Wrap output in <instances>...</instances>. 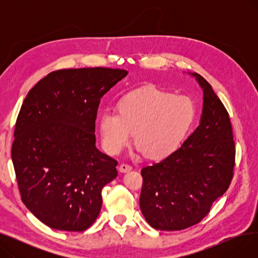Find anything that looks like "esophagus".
<instances>
[{
    "instance_id": "obj_1",
    "label": "esophagus",
    "mask_w": 258,
    "mask_h": 258,
    "mask_svg": "<svg viewBox=\"0 0 258 258\" xmlns=\"http://www.w3.org/2000/svg\"><path fill=\"white\" fill-rule=\"evenodd\" d=\"M132 169H133V167L131 165H128V164H125V163L120 164V166H119V171L120 172H127V171H130Z\"/></svg>"
}]
</instances>
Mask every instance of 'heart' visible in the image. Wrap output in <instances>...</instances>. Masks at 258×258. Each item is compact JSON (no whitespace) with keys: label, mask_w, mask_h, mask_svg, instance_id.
Listing matches in <instances>:
<instances>
[{"label":"heart","mask_w":258,"mask_h":258,"mask_svg":"<svg viewBox=\"0 0 258 258\" xmlns=\"http://www.w3.org/2000/svg\"><path fill=\"white\" fill-rule=\"evenodd\" d=\"M196 118L190 98L155 87L128 93L117 103V112L98 116V128L105 150L117 155L133 139L138 150L151 160H162L177 152Z\"/></svg>","instance_id":"obj_1"}]
</instances>
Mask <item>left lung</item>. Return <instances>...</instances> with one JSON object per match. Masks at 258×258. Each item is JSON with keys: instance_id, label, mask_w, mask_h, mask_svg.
Listing matches in <instances>:
<instances>
[{"instance_id": "left-lung-1", "label": "left lung", "mask_w": 258, "mask_h": 258, "mask_svg": "<svg viewBox=\"0 0 258 258\" xmlns=\"http://www.w3.org/2000/svg\"><path fill=\"white\" fill-rule=\"evenodd\" d=\"M190 75L204 95L200 125L177 152L141 169L140 208L147 223L162 231L200 223L233 178L235 144L229 114L208 81Z\"/></svg>"}]
</instances>
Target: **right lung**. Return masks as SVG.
Instances as JSON below:
<instances>
[{"label":"right lung","instance_id":"add662e5","mask_svg":"<svg viewBox=\"0 0 258 258\" xmlns=\"http://www.w3.org/2000/svg\"><path fill=\"white\" fill-rule=\"evenodd\" d=\"M127 71L110 68L49 73L19 113L11 158L22 201L48 227L80 232L99 215L118 162L95 145L100 99Z\"/></svg>","mask_w":258,"mask_h":258}]
</instances>
